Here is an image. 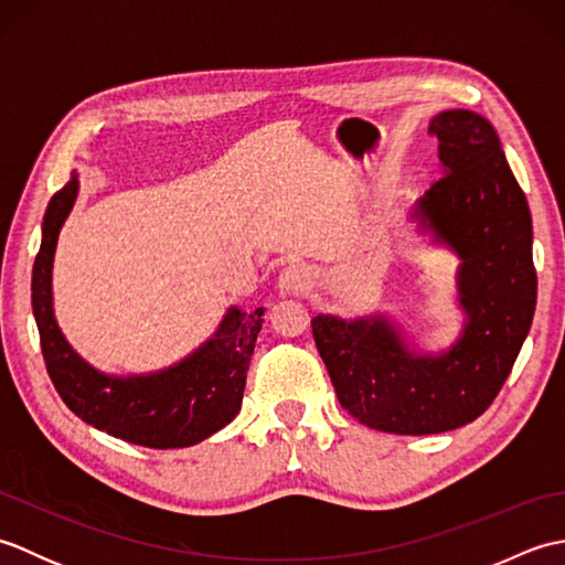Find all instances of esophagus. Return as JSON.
<instances>
[{
    "instance_id": "34e87169",
    "label": "esophagus",
    "mask_w": 565,
    "mask_h": 565,
    "mask_svg": "<svg viewBox=\"0 0 565 565\" xmlns=\"http://www.w3.org/2000/svg\"><path fill=\"white\" fill-rule=\"evenodd\" d=\"M310 286V271L306 264H289L279 274V291L281 294H303Z\"/></svg>"
}]
</instances>
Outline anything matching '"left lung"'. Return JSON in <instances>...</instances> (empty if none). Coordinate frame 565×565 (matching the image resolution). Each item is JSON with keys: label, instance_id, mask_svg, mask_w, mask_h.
I'll return each mask as SVG.
<instances>
[{"label": "left lung", "instance_id": "1", "mask_svg": "<svg viewBox=\"0 0 565 565\" xmlns=\"http://www.w3.org/2000/svg\"><path fill=\"white\" fill-rule=\"evenodd\" d=\"M441 179L407 221L431 247L459 259L454 274L461 332L439 350L419 347L388 313H318L313 338L340 405L393 435H437L473 423L495 401L530 334L536 308L532 213L498 130L481 114L429 118Z\"/></svg>", "mask_w": 565, "mask_h": 565}]
</instances>
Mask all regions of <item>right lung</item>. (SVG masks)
Segmentation results:
<instances>
[{
    "instance_id": "add662e5",
    "label": "right lung",
    "mask_w": 565,
    "mask_h": 565,
    "mask_svg": "<svg viewBox=\"0 0 565 565\" xmlns=\"http://www.w3.org/2000/svg\"><path fill=\"white\" fill-rule=\"evenodd\" d=\"M79 196V174L47 201L41 249L33 262L31 306L45 369L60 398L84 423L150 449L194 447L231 425L243 405L245 379L264 308L231 306L211 338L179 362L146 374H109L92 366L67 342L53 308L57 237Z\"/></svg>"
}]
</instances>
